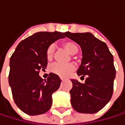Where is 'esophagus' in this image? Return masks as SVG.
I'll use <instances>...</instances> for the list:
<instances>
[{
    "label": "esophagus",
    "instance_id": "1",
    "mask_svg": "<svg viewBox=\"0 0 125 125\" xmlns=\"http://www.w3.org/2000/svg\"><path fill=\"white\" fill-rule=\"evenodd\" d=\"M60 79H61V80H64V78H62V77H60Z\"/></svg>",
    "mask_w": 125,
    "mask_h": 125
}]
</instances>
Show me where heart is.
Here are the masks:
<instances>
[{"mask_svg": "<svg viewBox=\"0 0 125 125\" xmlns=\"http://www.w3.org/2000/svg\"><path fill=\"white\" fill-rule=\"evenodd\" d=\"M62 46L65 50L72 54H74L77 53L79 48L78 45L73 41H65L62 42ZM55 48L53 45H50L46 51V57L48 60H51L53 57ZM75 68V66L73 63H68V64H60L58 62L53 63L50 67V70L52 73L57 74L58 76L65 77L69 75Z\"/></svg>", "mask_w": 125, "mask_h": 125, "instance_id": "obj_1", "label": "heart"}]
</instances>
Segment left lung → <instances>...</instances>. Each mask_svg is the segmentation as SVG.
I'll return each instance as SVG.
<instances>
[{"label":"left lung","mask_w":125,"mask_h":125,"mask_svg":"<svg viewBox=\"0 0 125 125\" xmlns=\"http://www.w3.org/2000/svg\"><path fill=\"white\" fill-rule=\"evenodd\" d=\"M82 49L83 58L77 74L86 77L84 83L72 80V107L78 113H95L105 107L113 95L115 68L113 56L106 43L90 33H65Z\"/></svg>","instance_id":"1"}]
</instances>
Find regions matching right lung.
<instances>
[{
  "label": "right lung",
  "instance_id": "right-lung-1",
  "mask_svg": "<svg viewBox=\"0 0 125 125\" xmlns=\"http://www.w3.org/2000/svg\"><path fill=\"white\" fill-rule=\"evenodd\" d=\"M65 33L39 32L22 40L10 57L9 83L13 100L24 113L43 114L52 104V94L61 83L58 75L50 73L47 80L39 75L48 65L46 51Z\"/></svg>",
  "mask_w": 125,
  "mask_h": 125
}]
</instances>
